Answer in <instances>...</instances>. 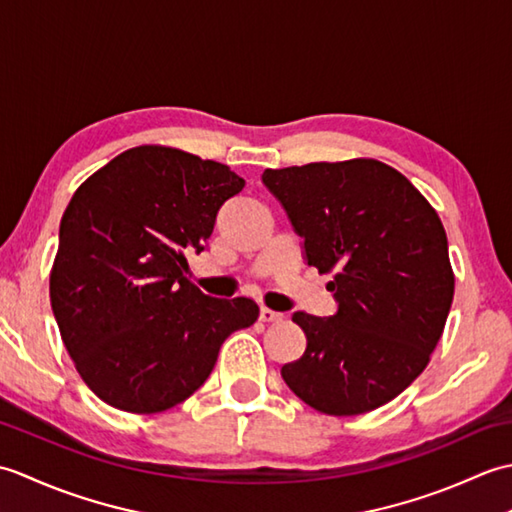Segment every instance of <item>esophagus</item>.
Listing matches in <instances>:
<instances>
[{"label":"esophagus","instance_id":"34e87169","mask_svg":"<svg viewBox=\"0 0 512 512\" xmlns=\"http://www.w3.org/2000/svg\"><path fill=\"white\" fill-rule=\"evenodd\" d=\"M259 319H262L264 323H273V321L284 319V314L270 310V308H262V310H259Z\"/></svg>","mask_w":512,"mask_h":512}]
</instances>
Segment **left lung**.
<instances>
[{
    "mask_svg": "<svg viewBox=\"0 0 512 512\" xmlns=\"http://www.w3.org/2000/svg\"><path fill=\"white\" fill-rule=\"evenodd\" d=\"M270 193L303 237L308 266L332 273L334 317L295 312L306 352L286 385L328 416H356L402 394L447 323L455 277L436 209L374 158L266 169Z\"/></svg>",
    "mask_w": 512,
    "mask_h": 512,
    "instance_id": "left-lung-1",
    "label": "left lung"
}]
</instances>
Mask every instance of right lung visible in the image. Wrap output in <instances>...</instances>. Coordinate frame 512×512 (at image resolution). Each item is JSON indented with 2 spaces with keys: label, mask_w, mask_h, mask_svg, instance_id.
Wrapping results in <instances>:
<instances>
[{
  "label": "right lung",
  "mask_w": 512,
  "mask_h": 512,
  "mask_svg": "<svg viewBox=\"0 0 512 512\" xmlns=\"http://www.w3.org/2000/svg\"><path fill=\"white\" fill-rule=\"evenodd\" d=\"M244 189L222 162L140 145L74 191L61 217L50 303L83 383L107 405L158 413L213 372L224 339L259 317L184 277L220 206Z\"/></svg>",
  "instance_id": "right-lung-1"
}]
</instances>
